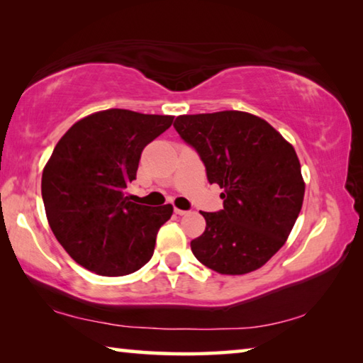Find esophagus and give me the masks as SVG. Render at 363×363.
I'll use <instances>...</instances> for the list:
<instances>
[{"instance_id": "34e87169", "label": "esophagus", "mask_w": 363, "mask_h": 363, "mask_svg": "<svg viewBox=\"0 0 363 363\" xmlns=\"http://www.w3.org/2000/svg\"><path fill=\"white\" fill-rule=\"evenodd\" d=\"M174 213L179 214V216H186V214H189L190 211H186V210H179V208H174Z\"/></svg>"}]
</instances>
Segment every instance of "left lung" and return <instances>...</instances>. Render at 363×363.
<instances>
[{
	"label": "left lung",
	"instance_id": "left-lung-1",
	"mask_svg": "<svg viewBox=\"0 0 363 363\" xmlns=\"http://www.w3.org/2000/svg\"><path fill=\"white\" fill-rule=\"evenodd\" d=\"M181 138L199 152L210 184L224 192V210L205 213L206 229L190 242L203 266L224 275L262 267L296 223L306 184L293 145L248 112L179 115Z\"/></svg>",
	"mask_w": 363,
	"mask_h": 363
}]
</instances>
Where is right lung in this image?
Returning a JSON list of instances; mask_svg holds the SVG:
<instances>
[{
  "mask_svg": "<svg viewBox=\"0 0 363 363\" xmlns=\"http://www.w3.org/2000/svg\"><path fill=\"white\" fill-rule=\"evenodd\" d=\"M174 116L108 108L78 120L67 131L41 177L49 227L73 261L104 277H121L150 261L157 233L173 206L134 203L144 147Z\"/></svg>",
  "mask_w": 363,
  "mask_h": 363,
  "instance_id": "obj_1",
  "label": "right lung"
}]
</instances>
